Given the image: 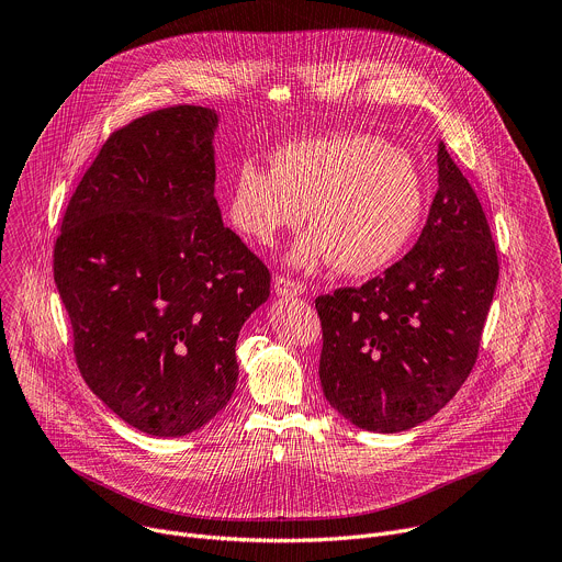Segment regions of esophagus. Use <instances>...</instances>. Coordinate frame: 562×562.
Returning <instances> with one entry per match:
<instances>
[{
  "instance_id": "obj_1",
  "label": "esophagus",
  "mask_w": 562,
  "mask_h": 562,
  "mask_svg": "<svg viewBox=\"0 0 562 562\" xmlns=\"http://www.w3.org/2000/svg\"><path fill=\"white\" fill-rule=\"evenodd\" d=\"M273 289L282 297H293V295H302L304 293V286L300 282H295L291 278H282V276L273 280Z\"/></svg>"
}]
</instances>
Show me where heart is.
Segmentation results:
<instances>
[{"label": "heart", "instance_id": "1", "mask_svg": "<svg viewBox=\"0 0 562 562\" xmlns=\"http://www.w3.org/2000/svg\"><path fill=\"white\" fill-rule=\"evenodd\" d=\"M313 226L289 249V265L334 262L345 276H371L400 258L425 213V178L414 155L371 133H334L273 150L271 169L256 162L233 173L231 224L271 245L282 228Z\"/></svg>", "mask_w": 562, "mask_h": 562}]
</instances>
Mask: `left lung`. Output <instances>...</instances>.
<instances>
[{"label":"left lung","instance_id":"8db88e82","mask_svg":"<svg viewBox=\"0 0 562 562\" xmlns=\"http://www.w3.org/2000/svg\"><path fill=\"white\" fill-rule=\"evenodd\" d=\"M496 284L485 211L438 142V193L414 249L367 284L315 300L329 405L375 434L434 418L471 373Z\"/></svg>","mask_w":562,"mask_h":562}]
</instances>
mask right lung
<instances>
[{"label": "right lung", "mask_w": 562, "mask_h": 562, "mask_svg": "<svg viewBox=\"0 0 562 562\" xmlns=\"http://www.w3.org/2000/svg\"><path fill=\"white\" fill-rule=\"evenodd\" d=\"M217 124L213 109L173 106L113 133L55 243L82 378L157 438L187 436L226 407L239 329L271 291L215 202Z\"/></svg>", "instance_id": "add662e5"}]
</instances>
